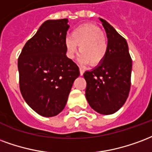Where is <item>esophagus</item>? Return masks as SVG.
<instances>
[{"instance_id":"34e87169","label":"esophagus","mask_w":152,"mask_h":152,"mask_svg":"<svg viewBox=\"0 0 152 152\" xmlns=\"http://www.w3.org/2000/svg\"><path fill=\"white\" fill-rule=\"evenodd\" d=\"M79 71H80L81 76H82V75H83V74H84V69H83L80 68V69H79Z\"/></svg>"}]
</instances>
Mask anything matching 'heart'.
Listing matches in <instances>:
<instances>
[{
    "label": "heart",
    "instance_id": "heart-1",
    "mask_svg": "<svg viewBox=\"0 0 152 152\" xmlns=\"http://www.w3.org/2000/svg\"><path fill=\"white\" fill-rule=\"evenodd\" d=\"M67 55L74 58L79 46L78 61L82 65L95 66L104 61L108 52V39L99 26L87 23L81 25L72 32L65 42Z\"/></svg>",
    "mask_w": 152,
    "mask_h": 152
}]
</instances>
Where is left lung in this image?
<instances>
[{
	"instance_id": "obj_1",
	"label": "left lung",
	"mask_w": 152,
	"mask_h": 152,
	"mask_svg": "<svg viewBox=\"0 0 152 152\" xmlns=\"http://www.w3.org/2000/svg\"><path fill=\"white\" fill-rule=\"evenodd\" d=\"M108 38V52L104 61L83 74L87 82L86 98L97 113L109 115L122 107L129 96L132 60L124 39L109 23L99 18Z\"/></svg>"
}]
</instances>
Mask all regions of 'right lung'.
Here are the masks:
<instances>
[{
  "instance_id": "add662e5",
  "label": "right lung",
  "mask_w": 152,
  "mask_h": 152,
  "mask_svg": "<svg viewBox=\"0 0 152 152\" xmlns=\"http://www.w3.org/2000/svg\"><path fill=\"white\" fill-rule=\"evenodd\" d=\"M68 22L67 18L45 21L26 42L18 61L22 96L43 117L62 111L80 75L78 66L66 56Z\"/></svg>"
}]
</instances>
